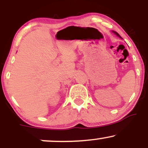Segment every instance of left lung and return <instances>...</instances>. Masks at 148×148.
Instances as JSON below:
<instances>
[{
    "instance_id": "1",
    "label": "left lung",
    "mask_w": 148,
    "mask_h": 148,
    "mask_svg": "<svg viewBox=\"0 0 148 148\" xmlns=\"http://www.w3.org/2000/svg\"><path fill=\"white\" fill-rule=\"evenodd\" d=\"M113 33H115V34H116V35H118V37H120V35H119V34H118V33H116V32H113Z\"/></svg>"
}]
</instances>
